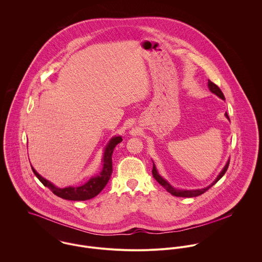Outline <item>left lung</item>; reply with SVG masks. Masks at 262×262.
<instances>
[{
	"label": "left lung",
	"mask_w": 262,
	"mask_h": 262,
	"mask_svg": "<svg viewBox=\"0 0 262 262\" xmlns=\"http://www.w3.org/2000/svg\"><path fill=\"white\" fill-rule=\"evenodd\" d=\"M208 86H209V90L213 93V94H215L217 97H219L220 99H222V100H225L224 95H223V93H222V91L220 90V88L217 85V84H215L214 82H212L211 80H208ZM225 116H226V118L228 119V120H230L229 119V116H228V114L227 112L225 113ZM229 162H230V159L226 162V164H225L224 167H223V169L221 170V172L218 174V177L216 178V180L210 185V186H208L207 187H204V188H198V189H180V188H176V187H172L166 180H164L159 173H158V171H157V169H156V166H155V164L153 163V169H152V174H153V177H154V179L162 186V187H164L168 192H170L172 195H176V196H183V198H193V196H198V195H201L202 193H204L205 191H207L210 187H213L223 176L225 174V172L227 171V169H228V166H229Z\"/></svg>",
	"instance_id": "8db88e82"
}]
</instances>
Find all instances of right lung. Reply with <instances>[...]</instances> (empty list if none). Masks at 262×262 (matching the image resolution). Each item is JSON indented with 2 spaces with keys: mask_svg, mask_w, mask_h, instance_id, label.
Wrapping results in <instances>:
<instances>
[{
  "mask_svg": "<svg viewBox=\"0 0 262 262\" xmlns=\"http://www.w3.org/2000/svg\"><path fill=\"white\" fill-rule=\"evenodd\" d=\"M122 141L121 136H114L104 149V154L102 158L103 167L99 174L92 177L88 182L78 187H58L54 186L51 182L42 178L37 171L32 167L34 174L37 177L38 180L45 186L48 187L55 195L70 201H85L93 199L98 195L102 189L108 184L111 174H112V155L114 148L117 144Z\"/></svg>",
  "mask_w": 262,
  "mask_h": 262,
  "instance_id": "1",
  "label": "right lung"
}]
</instances>
